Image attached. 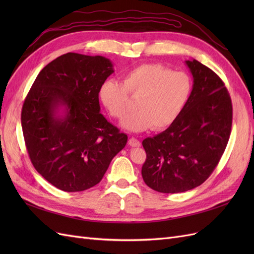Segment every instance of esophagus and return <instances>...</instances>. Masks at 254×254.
<instances>
[{"mask_svg": "<svg viewBox=\"0 0 254 254\" xmlns=\"http://www.w3.org/2000/svg\"><path fill=\"white\" fill-rule=\"evenodd\" d=\"M128 143L130 146H131V147H140L141 146V142L139 140H136L135 137H131Z\"/></svg>", "mask_w": 254, "mask_h": 254, "instance_id": "34e87169", "label": "esophagus"}]
</instances>
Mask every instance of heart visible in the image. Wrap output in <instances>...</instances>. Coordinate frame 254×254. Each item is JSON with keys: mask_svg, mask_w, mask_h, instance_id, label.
Returning <instances> with one entry per match:
<instances>
[{"mask_svg": "<svg viewBox=\"0 0 254 254\" xmlns=\"http://www.w3.org/2000/svg\"><path fill=\"white\" fill-rule=\"evenodd\" d=\"M193 81L184 72L157 64H141L125 74L123 83L106 80L99 96L111 117L122 119L128 111V93L140 97L136 111L122 121V127L131 132H141L152 126L166 128L179 118L188 106Z\"/></svg>", "mask_w": 254, "mask_h": 254, "instance_id": "heart-1", "label": "heart"}]
</instances>
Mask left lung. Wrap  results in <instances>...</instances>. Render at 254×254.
<instances>
[{
  "label": "left lung",
  "instance_id": "obj_1",
  "mask_svg": "<svg viewBox=\"0 0 254 254\" xmlns=\"http://www.w3.org/2000/svg\"><path fill=\"white\" fill-rule=\"evenodd\" d=\"M186 64L194 82L188 106L166 130L142 142L143 180L160 193H182L202 184L218 164L231 133L232 103L225 83L196 59Z\"/></svg>",
  "mask_w": 254,
  "mask_h": 254
}]
</instances>
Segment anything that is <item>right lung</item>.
Masks as SVG:
<instances>
[{"label": "right lung", "mask_w": 254, "mask_h": 254, "mask_svg": "<svg viewBox=\"0 0 254 254\" xmlns=\"http://www.w3.org/2000/svg\"><path fill=\"white\" fill-rule=\"evenodd\" d=\"M114 72L103 56L67 53L38 74L22 107L30 161L43 178L64 191L101 182L128 136L101 113L98 93Z\"/></svg>", "instance_id": "add662e5"}]
</instances>
